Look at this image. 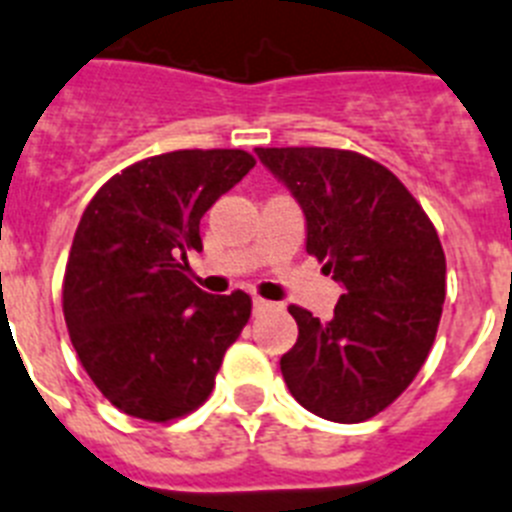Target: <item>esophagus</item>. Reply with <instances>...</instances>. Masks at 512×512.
Segmentation results:
<instances>
[{"mask_svg": "<svg viewBox=\"0 0 512 512\" xmlns=\"http://www.w3.org/2000/svg\"><path fill=\"white\" fill-rule=\"evenodd\" d=\"M268 309H273V304H270V301L260 299V296H255V299H252V311H255V314H262V311H268Z\"/></svg>", "mask_w": 512, "mask_h": 512, "instance_id": "1", "label": "esophagus"}]
</instances>
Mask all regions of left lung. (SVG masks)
Listing matches in <instances>:
<instances>
[{
	"mask_svg": "<svg viewBox=\"0 0 512 512\" xmlns=\"http://www.w3.org/2000/svg\"><path fill=\"white\" fill-rule=\"evenodd\" d=\"M306 216V252L342 283L330 322L291 304L299 340L281 358L293 399L363 422L428 358L446 301V255L428 213L384 164L327 146L255 149Z\"/></svg>",
	"mask_w": 512,
	"mask_h": 512,
	"instance_id": "obj_1",
	"label": "left lung"
}]
</instances>
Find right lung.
Returning <instances> with one entry per match:
<instances>
[{
  "mask_svg": "<svg viewBox=\"0 0 512 512\" xmlns=\"http://www.w3.org/2000/svg\"><path fill=\"white\" fill-rule=\"evenodd\" d=\"M252 167L242 149L167 151L110 177L84 208L64 319L92 384L126 415L170 422L198 410L250 322L247 293L211 296L185 268L203 250V213Z\"/></svg>",
  "mask_w": 512,
  "mask_h": 512,
  "instance_id": "add662e5",
  "label": "right lung"
}]
</instances>
